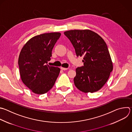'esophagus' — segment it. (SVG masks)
Wrapping results in <instances>:
<instances>
[{"label": "esophagus", "mask_w": 132, "mask_h": 132, "mask_svg": "<svg viewBox=\"0 0 132 132\" xmlns=\"http://www.w3.org/2000/svg\"><path fill=\"white\" fill-rule=\"evenodd\" d=\"M61 69L63 70H66L67 69V68H64V67H61Z\"/></svg>", "instance_id": "34e87169"}]
</instances>
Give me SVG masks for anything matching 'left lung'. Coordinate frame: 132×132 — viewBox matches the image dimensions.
<instances>
[{"label": "left lung", "mask_w": 132, "mask_h": 132, "mask_svg": "<svg viewBox=\"0 0 132 132\" xmlns=\"http://www.w3.org/2000/svg\"><path fill=\"white\" fill-rule=\"evenodd\" d=\"M75 48L77 57L83 56V66L76 68L75 86L84 93L95 92L107 81L113 66L106 42L90 30L64 32Z\"/></svg>", "instance_id": "left-lung-1"}]
</instances>
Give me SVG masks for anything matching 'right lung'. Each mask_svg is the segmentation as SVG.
<instances>
[{"instance_id": "obj_1", "label": "right lung", "mask_w": 132, "mask_h": 132, "mask_svg": "<svg viewBox=\"0 0 132 132\" xmlns=\"http://www.w3.org/2000/svg\"><path fill=\"white\" fill-rule=\"evenodd\" d=\"M61 35L50 32L35 36L26 42L20 52L18 64L21 79L35 94L48 92L59 75L60 69L49 66L48 62Z\"/></svg>"}]
</instances>
